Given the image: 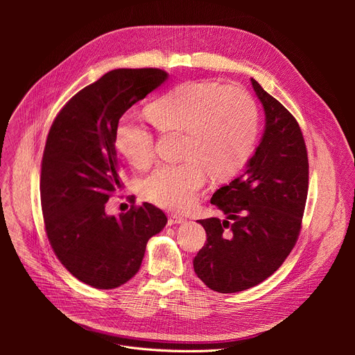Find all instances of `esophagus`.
<instances>
[{
  "instance_id": "1",
  "label": "esophagus",
  "mask_w": 355,
  "mask_h": 355,
  "mask_svg": "<svg viewBox=\"0 0 355 355\" xmlns=\"http://www.w3.org/2000/svg\"><path fill=\"white\" fill-rule=\"evenodd\" d=\"M184 218L182 216H180V215H175V214H171V215H168V222H167V225L168 226H173V225H181V223H184Z\"/></svg>"
}]
</instances>
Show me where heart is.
<instances>
[{
    "label": "heart",
    "instance_id": "1",
    "mask_svg": "<svg viewBox=\"0 0 355 355\" xmlns=\"http://www.w3.org/2000/svg\"><path fill=\"white\" fill-rule=\"evenodd\" d=\"M146 114L160 132L184 133L181 157L185 162L160 166L143 182L146 199L162 208H189L205 184L207 173L215 180L234 175L257 143L254 99L243 88L225 87L215 80L178 84L151 103ZM116 144L137 168L155 159L153 133L139 123L122 122Z\"/></svg>",
    "mask_w": 355,
    "mask_h": 355
}]
</instances>
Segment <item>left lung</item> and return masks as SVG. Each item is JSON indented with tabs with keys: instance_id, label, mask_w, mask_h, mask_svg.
<instances>
[{
	"instance_id": "8db88e82",
	"label": "left lung",
	"mask_w": 355,
	"mask_h": 355,
	"mask_svg": "<svg viewBox=\"0 0 355 355\" xmlns=\"http://www.w3.org/2000/svg\"><path fill=\"white\" fill-rule=\"evenodd\" d=\"M251 85L266 114L261 141L244 173L212 195L211 204L226 219L196 220L207 243L193 270L220 293L256 286L282 266L297 240L308 196V151L296 119L254 78Z\"/></svg>"
}]
</instances>
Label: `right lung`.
I'll return each mask as SVG.
<instances>
[{
	"label": "right lung",
	"mask_w": 355,
	"mask_h": 355,
	"mask_svg": "<svg viewBox=\"0 0 355 355\" xmlns=\"http://www.w3.org/2000/svg\"><path fill=\"white\" fill-rule=\"evenodd\" d=\"M167 77L160 69L112 70L77 92L49 130L40 174L46 234L60 263L92 288H118L135 277L148 239L167 223L148 202L119 216L105 211L122 188L119 119Z\"/></svg>",
	"instance_id": "right-lung-1"
}]
</instances>
